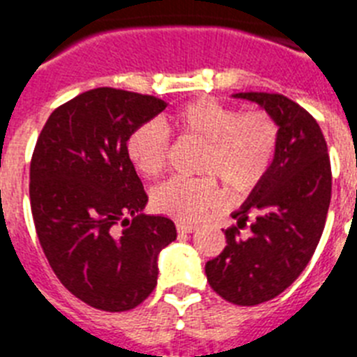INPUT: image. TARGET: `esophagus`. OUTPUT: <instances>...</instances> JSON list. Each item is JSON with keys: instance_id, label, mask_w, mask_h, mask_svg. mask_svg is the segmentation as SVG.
I'll return each mask as SVG.
<instances>
[{"instance_id": "1", "label": "esophagus", "mask_w": 357, "mask_h": 357, "mask_svg": "<svg viewBox=\"0 0 357 357\" xmlns=\"http://www.w3.org/2000/svg\"><path fill=\"white\" fill-rule=\"evenodd\" d=\"M176 229H178L179 234H190V232H194L197 227L192 223H181V221H179V223H176Z\"/></svg>"}]
</instances>
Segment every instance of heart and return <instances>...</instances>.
I'll return each instance as SVG.
<instances>
[{
    "label": "heart",
    "mask_w": 357,
    "mask_h": 357,
    "mask_svg": "<svg viewBox=\"0 0 357 357\" xmlns=\"http://www.w3.org/2000/svg\"><path fill=\"white\" fill-rule=\"evenodd\" d=\"M174 128L203 143L197 172L203 178H170L152 190L158 211L192 221L220 205L215 179L232 196L252 192L271 169L278 149V125L263 110L239 114L220 101L203 98L169 118ZM169 132L161 121H146L127 139V158L137 172L154 178L163 170Z\"/></svg>",
    "instance_id": "obj_1"
}]
</instances>
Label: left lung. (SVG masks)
I'll return each instance as SVG.
<instances>
[{"mask_svg": "<svg viewBox=\"0 0 357 357\" xmlns=\"http://www.w3.org/2000/svg\"><path fill=\"white\" fill-rule=\"evenodd\" d=\"M278 125V149L263 181L232 214L227 247L205 265L214 292L252 307L281 294L305 271L325 229L332 172L326 142L316 119L281 94L238 92ZM248 217V236H241Z\"/></svg>", "mask_w": 357, "mask_h": 357, "instance_id": "8db88e82", "label": "left lung"}]
</instances>
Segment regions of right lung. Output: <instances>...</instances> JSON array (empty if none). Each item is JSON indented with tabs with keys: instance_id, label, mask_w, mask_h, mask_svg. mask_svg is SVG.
I'll list each match as a JSON object with an SVG mask.
<instances>
[{
	"instance_id": "right-lung-1",
	"label": "right lung",
	"mask_w": 357,
	"mask_h": 357,
	"mask_svg": "<svg viewBox=\"0 0 357 357\" xmlns=\"http://www.w3.org/2000/svg\"><path fill=\"white\" fill-rule=\"evenodd\" d=\"M165 109L154 96L101 86L54 110L36 143L31 208L41 248L65 289L100 310L143 303L158 256L178 236L172 220L143 214L149 197L127 158L134 128Z\"/></svg>"
}]
</instances>
